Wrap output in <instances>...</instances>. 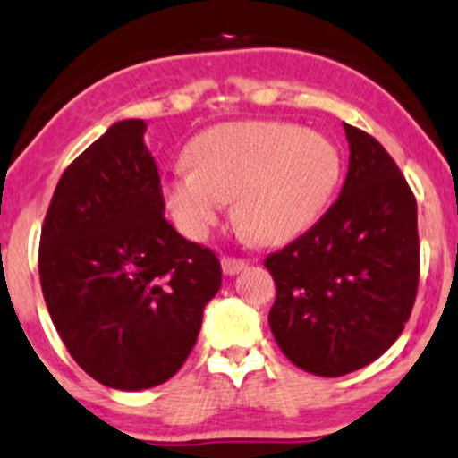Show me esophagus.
Here are the masks:
<instances>
[{
    "instance_id": "esophagus-1",
    "label": "esophagus",
    "mask_w": 458,
    "mask_h": 458,
    "mask_svg": "<svg viewBox=\"0 0 458 458\" xmlns=\"http://www.w3.org/2000/svg\"><path fill=\"white\" fill-rule=\"evenodd\" d=\"M220 267H223V273L225 275H238L240 270L247 268V262L244 259H238V258H223L220 259Z\"/></svg>"
}]
</instances>
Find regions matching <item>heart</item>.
<instances>
[{
	"label": "heart",
	"mask_w": 458,
	"mask_h": 458,
	"mask_svg": "<svg viewBox=\"0 0 458 458\" xmlns=\"http://www.w3.org/2000/svg\"><path fill=\"white\" fill-rule=\"evenodd\" d=\"M191 170L165 181L164 196L176 225L205 240L233 200V220L262 244H279L312 227L327 208L341 155L326 135L286 122H235L191 141Z\"/></svg>",
	"instance_id": "b5f03b06"
}]
</instances>
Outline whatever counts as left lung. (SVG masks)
Here are the masks:
<instances>
[{"mask_svg":"<svg viewBox=\"0 0 458 458\" xmlns=\"http://www.w3.org/2000/svg\"><path fill=\"white\" fill-rule=\"evenodd\" d=\"M345 126L341 196L301 238L264 259L277 286L268 326L293 365L338 377L380 358L420 282L417 203L377 140Z\"/></svg>","mask_w":458,"mask_h":458,"instance_id":"8db88e82","label":"left lung"}]
</instances>
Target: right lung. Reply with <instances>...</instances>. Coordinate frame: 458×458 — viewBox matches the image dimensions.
Returning <instances> with one entry per match:
<instances>
[{
	"instance_id": "1",
	"label": "right lung",
	"mask_w": 458,
	"mask_h": 458,
	"mask_svg": "<svg viewBox=\"0 0 458 458\" xmlns=\"http://www.w3.org/2000/svg\"><path fill=\"white\" fill-rule=\"evenodd\" d=\"M146 122H115L63 172L41 229L43 299L67 352L100 385L170 380L223 284L209 249L165 220Z\"/></svg>"
}]
</instances>
